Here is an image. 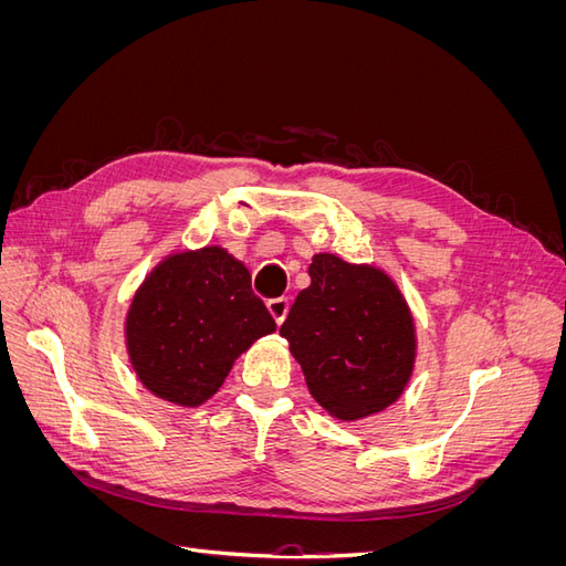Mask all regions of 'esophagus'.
I'll return each instance as SVG.
<instances>
[{
	"instance_id": "1",
	"label": "esophagus",
	"mask_w": 566,
	"mask_h": 566,
	"mask_svg": "<svg viewBox=\"0 0 566 566\" xmlns=\"http://www.w3.org/2000/svg\"><path fill=\"white\" fill-rule=\"evenodd\" d=\"M266 306H269V312H271L273 321H276V323L281 325V323H283V318L287 316L290 300H287V297H273V300H269V302H266Z\"/></svg>"
}]
</instances>
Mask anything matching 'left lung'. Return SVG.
<instances>
[{"mask_svg": "<svg viewBox=\"0 0 566 566\" xmlns=\"http://www.w3.org/2000/svg\"><path fill=\"white\" fill-rule=\"evenodd\" d=\"M281 335L312 397L337 420H361L397 401L416 364V323L385 271L314 254Z\"/></svg>", "mask_w": 566, "mask_h": 566, "instance_id": "8db88e82", "label": "left lung"}]
</instances>
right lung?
Returning a JSON list of instances; mask_svg holds the SVG:
<instances>
[{
	"mask_svg": "<svg viewBox=\"0 0 566 566\" xmlns=\"http://www.w3.org/2000/svg\"><path fill=\"white\" fill-rule=\"evenodd\" d=\"M273 331L250 271L219 245L165 256L125 321L136 378L158 399L188 408L217 394L235 358Z\"/></svg>",
	"mask_w": 566,
	"mask_h": 566,
	"instance_id": "right-lung-1",
	"label": "right lung"
}]
</instances>
